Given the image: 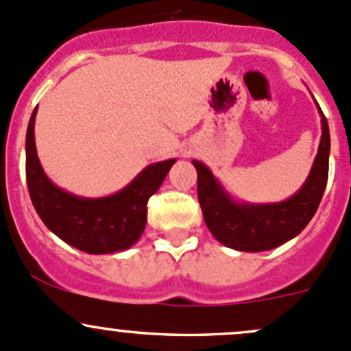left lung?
Returning <instances> with one entry per match:
<instances>
[{
  "label": "left lung",
  "mask_w": 351,
  "mask_h": 351,
  "mask_svg": "<svg viewBox=\"0 0 351 351\" xmlns=\"http://www.w3.org/2000/svg\"><path fill=\"white\" fill-rule=\"evenodd\" d=\"M318 106V102H316ZM322 141L311 171L293 197L274 204H250L232 197L212 169L193 160L198 173V202L213 237L242 252H263L282 245L304 230L322 202L328 182L330 128L322 108Z\"/></svg>",
  "instance_id": "1"
}]
</instances>
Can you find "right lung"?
I'll return each instance as SVG.
<instances>
[{
	"label": "right lung",
	"mask_w": 351,
	"mask_h": 351,
	"mask_svg": "<svg viewBox=\"0 0 351 351\" xmlns=\"http://www.w3.org/2000/svg\"><path fill=\"white\" fill-rule=\"evenodd\" d=\"M27 129V185L29 198L42 222L69 245L87 254L128 250L139 241L146 227L147 200L158 191L175 158L147 165L123 190L106 197H79L57 186L45 175L35 146V117Z\"/></svg>",
	"instance_id": "add662e5"
}]
</instances>
